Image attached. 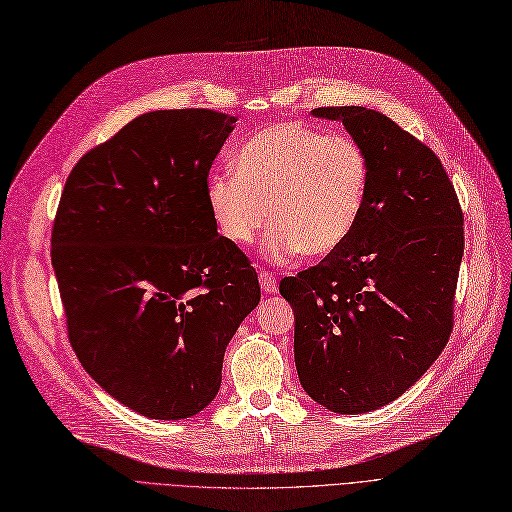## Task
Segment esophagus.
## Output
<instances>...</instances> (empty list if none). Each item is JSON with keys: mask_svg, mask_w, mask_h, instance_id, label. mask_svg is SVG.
I'll return each instance as SVG.
<instances>
[{"mask_svg": "<svg viewBox=\"0 0 512 512\" xmlns=\"http://www.w3.org/2000/svg\"><path fill=\"white\" fill-rule=\"evenodd\" d=\"M259 282H261V289H263V293H276L278 291V280H276V276L274 274H270V272H261L259 274Z\"/></svg>", "mask_w": 512, "mask_h": 512, "instance_id": "esophagus-1", "label": "esophagus"}]
</instances>
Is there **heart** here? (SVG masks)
Instances as JSON below:
<instances>
[{"label":"heart","instance_id":"1","mask_svg":"<svg viewBox=\"0 0 512 512\" xmlns=\"http://www.w3.org/2000/svg\"><path fill=\"white\" fill-rule=\"evenodd\" d=\"M369 181V156L352 135L276 122L240 147L236 175H211L206 200L232 244L253 242L270 219V257H325L354 230Z\"/></svg>","mask_w":512,"mask_h":512}]
</instances>
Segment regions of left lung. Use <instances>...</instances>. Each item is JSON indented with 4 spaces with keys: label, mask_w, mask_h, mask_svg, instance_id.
Listing matches in <instances>:
<instances>
[{
    "label": "left lung",
    "mask_w": 512,
    "mask_h": 512,
    "mask_svg": "<svg viewBox=\"0 0 512 512\" xmlns=\"http://www.w3.org/2000/svg\"><path fill=\"white\" fill-rule=\"evenodd\" d=\"M342 120L371 162L350 236L316 266L280 280L295 310V367L335 413L384 407L449 342L464 255V213L439 156L384 113L318 107Z\"/></svg>",
    "instance_id": "obj_1"
}]
</instances>
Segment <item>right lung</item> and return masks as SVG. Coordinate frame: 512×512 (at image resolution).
<instances>
[{
    "label": "right lung",
    "mask_w": 512,
    "mask_h": 512,
    "mask_svg": "<svg viewBox=\"0 0 512 512\" xmlns=\"http://www.w3.org/2000/svg\"><path fill=\"white\" fill-rule=\"evenodd\" d=\"M236 120L143 113L86 151L56 208L50 257L69 344L145 418H189L215 399L225 346L261 299L249 257L217 234L206 200Z\"/></svg>",
    "instance_id": "obj_1"
}]
</instances>
